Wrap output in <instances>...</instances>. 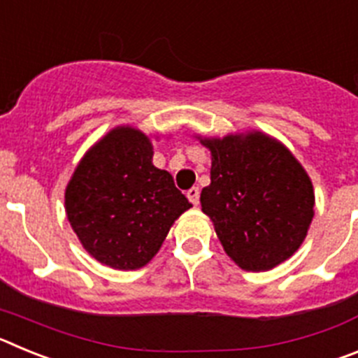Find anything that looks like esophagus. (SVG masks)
Instances as JSON below:
<instances>
[{"mask_svg":"<svg viewBox=\"0 0 358 358\" xmlns=\"http://www.w3.org/2000/svg\"><path fill=\"white\" fill-rule=\"evenodd\" d=\"M186 197L189 199V202H192L194 206H199V199H201V189H199L197 186H194V188H189L188 192H186Z\"/></svg>","mask_w":358,"mask_h":358,"instance_id":"1","label":"esophagus"}]
</instances>
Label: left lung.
<instances>
[{
  "label": "left lung",
  "mask_w": 358,
  "mask_h": 358,
  "mask_svg": "<svg viewBox=\"0 0 358 358\" xmlns=\"http://www.w3.org/2000/svg\"><path fill=\"white\" fill-rule=\"evenodd\" d=\"M211 152L202 211L243 271H268L299 249L314 218V186L292 152L264 132L199 138Z\"/></svg>",
  "instance_id": "obj_1"
}]
</instances>
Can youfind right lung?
Segmentation results:
<instances>
[{"label":"right lung","mask_w":358,"mask_h":358,"mask_svg":"<svg viewBox=\"0 0 358 358\" xmlns=\"http://www.w3.org/2000/svg\"><path fill=\"white\" fill-rule=\"evenodd\" d=\"M148 136L116 127L85 152L66 186V215L94 260L134 271L156 256L188 199L152 164Z\"/></svg>","instance_id":"add662e5"}]
</instances>
